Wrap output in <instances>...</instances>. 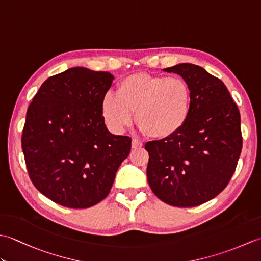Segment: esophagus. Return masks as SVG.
Instances as JSON below:
<instances>
[{"instance_id":"34e87169","label":"esophagus","mask_w":261,"mask_h":261,"mask_svg":"<svg viewBox=\"0 0 261 261\" xmlns=\"http://www.w3.org/2000/svg\"><path fill=\"white\" fill-rule=\"evenodd\" d=\"M142 146H143L142 142L138 141V140H136V139L132 140V148H134V149H139V148H141Z\"/></svg>"}]
</instances>
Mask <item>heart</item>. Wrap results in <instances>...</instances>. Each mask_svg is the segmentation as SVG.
Wrapping results in <instances>:
<instances>
[{
	"label": "heart",
	"mask_w": 261,
	"mask_h": 261,
	"mask_svg": "<svg viewBox=\"0 0 261 261\" xmlns=\"http://www.w3.org/2000/svg\"><path fill=\"white\" fill-rule=\"evenodd\" d=\"M193 93L180 77L137 73L124 77L116 94H105L101 112L105 123L121 134L136 121L141 131L154 139H168L178 134L190 120Z\"/></svg>",
	"instance_id": "b5f03b06"
}]
</instances>
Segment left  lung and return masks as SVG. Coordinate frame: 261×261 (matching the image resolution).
<instances>
[{
	"instance_id": "1",
	"label": "left lung",
	"mask_w": 261,
	"mask_h": 261,
	"mask_svg": "<svg viewBox=\"0 0 261 261\" xmlns=\"http://www.w3.org/2000/svg\"><path fill=\"white\" fill-rule=\"evenodd\" d=\"M190 84L193 107L182 130L149 141L147 178L159 199L193 207L214 198L229 184L242 149L240 112L223 82L193 64L165 68Z\"/></svg>"
}]
</instances>
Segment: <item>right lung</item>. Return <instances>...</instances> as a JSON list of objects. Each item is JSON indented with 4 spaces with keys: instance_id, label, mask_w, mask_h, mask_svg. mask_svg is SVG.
I'll return each instance as SVG.
<instances>
[{
    "instance_id": "right-lung-1",
    "label": "right lung",
    "mask_w": 261,
    "mask_h": 261,
    "mask_svg": "<svg viewBox=\"0 0 261 261\" xmlns=\"http://www.w3.org/2000/svg\"><path fill=\"white\" fill-rule=\"evenodd\" d=\"M114 76L73 67L49 77L27 111L22 150L30 179L51 201L87 208L109 195L131 138L108 130L101 102Z\"/></svg>"
}]
</instances>
